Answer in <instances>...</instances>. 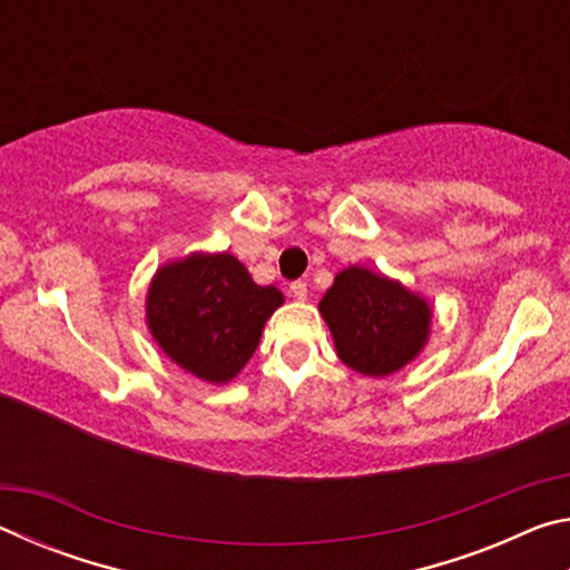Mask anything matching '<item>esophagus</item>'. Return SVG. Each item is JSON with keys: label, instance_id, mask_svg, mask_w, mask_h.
Masks as SVG:
<instances>
[{"label": "esophagus", "instance_id": "1", "mask_svg": "<svg viewBox=\"0 0 570 570\" xmlns=\"http://www.w3.org/2000/svg\"><path fill=\"white\" fill-rule=\"evenodd\" d=\"M292 294L296 296V298H306V294H308V288H306V282H292Z\"/></svg>", "mask_w": 570, "mask_h": 570}]
</instances>
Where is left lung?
<instances>
[{"instance_id": "left-lung-1", "label": "left lung", "mask_w": 570, "mask_h": 570, "mask_svg": "<svg viewBox=\"0 0 570 570\" xmlns=\"http://www.w3.org/2000/svg\"><path fill=\"white\" fill-rule=\"evenodd\" d=\"M320 312L342 362L366 377H387L414 360L430 332V308L397 282L350 266L334 278Z\"/></svg>"}]
</instances>
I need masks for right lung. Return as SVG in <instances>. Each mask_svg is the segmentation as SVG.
Masks as SVG:
<instances>
[{
    "mask_svg": "<svg viewBox=\"0 0 570 570\" xmlns=\"http://www.w3.org/2000/svg\"><path fill=\"white\" fill-rule=\"evenodd\" d=\"M282 304V292L254 284L236 256L193 254L153 278L148 326L183 370L224 384L244 370Z\"/></svg>",
    "mask_w": 570,
    "mask_h": 570,
    "instance_id": "1",
    "label": "right lung"
}]
</instances>
